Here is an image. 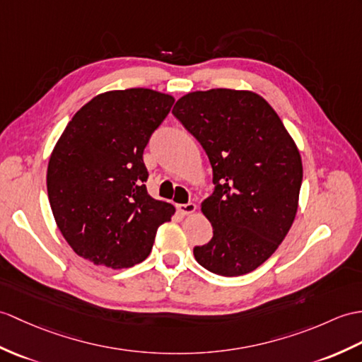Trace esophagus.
<instances>
[{
	"label": "esophagus",
	"mask_w": 362,
	"mask_h": 362,
	"mask_svg": "<svg viewBox=\"0 0 362 362\" xmlns=\"http://www.w3.org/2000/svg\"><path fill=\"white\" fill-rule=\"evenodd\" d=\"M177 209L183 216H188V214H192V213L196 211V204H192V202H188V204L177 205Z\"/></svg>",
	"instance_id": "34e87169"
}]
</instances>
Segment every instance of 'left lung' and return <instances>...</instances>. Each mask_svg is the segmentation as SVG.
Wrapping results in <instances>:
<instances>
[{
	"mask_svg": "<svg viewBox=\"0 0 362 362\" xmlns=\"http://www.w3.org/2000/svg\"><path fill=\"white\" fill-rule=\"evenodd\" d=\"M173 114L213 168L214 191L202 204L213 239L194 247L196 260L228 277L256 270L295 221L302 183L295 141L273 107L248 90L191 92Z\"/></svg>",
	"mask_w": 362,
	"mask_h": 362,
	"instance_id": "8db88e82",
	"label": "left lung"
}]
</instances>
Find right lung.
Wrapping results in <instances>:
<instances>
[{"instance_id": "add662e5", "label": "right lung", "mask_w": 362, "mask_h": 362, "mask_svg": "<svg viewBox=\"0 0 362 362\" xmlns=\"http://www.w3.org/2000/svg\"><path fill=\"white\" fill-rule=\"evenodd\" d=\"M174 98L151 89L111 90L67 123L47 166V196L78 256L120 270L145 260L174 206L148 194L143 151Z\"/></svg>"}]
</instances>
